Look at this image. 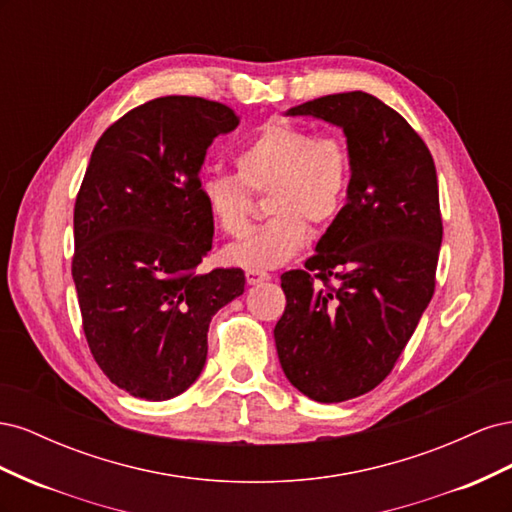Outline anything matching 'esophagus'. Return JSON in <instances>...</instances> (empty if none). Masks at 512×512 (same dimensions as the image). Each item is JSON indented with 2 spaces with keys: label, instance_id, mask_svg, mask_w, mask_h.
Instances as JSON below:
<instances>
[{
  "label": "esophagus",
  "instance_id": "esophagus-1",
  "mask_svg": "<svg viewBox=\"0 0 512 512\" xmlns=\"http://www.w3.org/2000/svg\"><path fill=\"white\" fill-rule=\"evenodd\" d=\"M245 280H247V284H250V286H258L262 282L271 280V275L265 273V271H258V269H247L245 271Z\"/></svg>",
  "mask_w": 512,
  "mask_h": 512
}]
</instances>
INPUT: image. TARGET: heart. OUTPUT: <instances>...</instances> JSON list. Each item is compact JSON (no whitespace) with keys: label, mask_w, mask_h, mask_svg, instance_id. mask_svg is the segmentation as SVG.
Here are the masks:
<instances>
[{"label":"heart","mask_w":512,"mask_h":512,"mask_svg":"<svg viewBox=\"0 0 512 512\" xmlns=\"http://www.w3.org/2000/svg\"><path fill=\"white\" fill-rule=\"evenodd\" d=\"M237 175L211 173L198 194L211 222L239 237L250 226L256 194L267 192L273 218L243 241L226 247V258L247 269H275L299 254L307 224L329 226L342 213L352 158L339 134H314L299 123L271 119L235 153Z\"/></svg>","instance_id":"obj_1"}]
</instances>
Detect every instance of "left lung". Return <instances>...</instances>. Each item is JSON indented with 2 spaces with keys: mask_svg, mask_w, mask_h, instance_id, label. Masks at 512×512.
Wrapping results in <instances>:
<instances>
[{
  "mask_svg": "<svg viewBox=\"0 0 512 512\" xmlns=\"http://www.w3.org/2000/svg\"><path fill=\"white\" fill-rule=\"evenodd\" d=\"M286 115L342 128L352 158L342 213L305 271L282 275L286 309L273 329L294 389L339 404L391 374L433 297L442 245L438 175L410 123L365 91L309 100Z\"/></svg>",
  "mask_w": 512,
  "mask_h": 512,
  "instance_id": "8db88e82",
  "label": "left lung"
}]
</instances>
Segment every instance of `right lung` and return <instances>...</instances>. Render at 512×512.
Here are the masks:
<instances>
[{
	"mask_svg": "<svg viewBox=\"0 0 512 512\" xmlns=\"http://www.w3.org/2000/svg\"><path fill=\"white\" fill-rule=\"evenodd\" d=\"M237 126L220 102L166 96L132 108L91 151L72 277L89 350L132 397L188 391L207 361L211 318L243 294L241 269L196 271L213 241L200 168L213 138Z\"/></svg>",
	"mask_w": 512,
	"mask_h": 512,
	"instance_id": "right-lung-1",
	"label": "right lung"
}]
</instances>
